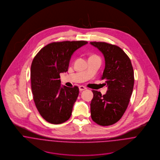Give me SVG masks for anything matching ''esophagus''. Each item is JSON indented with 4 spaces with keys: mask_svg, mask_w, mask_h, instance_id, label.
<instances>
[{
    "mask_svg": "<svg viewBox=\"0 0 160 160\" xmlns=\"http://www.w3.org/2000/svg\"><path fill=\"white\" fill-rule=\"evenodd\" d=\"M79 91H84V90L87 89V88H86V87L83 86H79Z\"/></svg>",
    "mask_w": 160,
    "mask_h": 160,
    "instance_id": "esophagus-1",
    "label": "esophagus"
}]
</instances>
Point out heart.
<instances>
[{"mask_svg":"<svg viewBox=\"0 0 160 160\" xmlns=\"http://www.w3.org/2000/svg\"><path fill=\"white\" fill-rule=\"evenodd\" d=\"M93 57H97V56H96V55H92L90 58H93Z\"/></svg>","mask_w":160,"mask_h":160,"instance_id":"obj_1","label":"heart"}]
</instances>
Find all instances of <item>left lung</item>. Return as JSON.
<instances>
[{"mask_svg":"<svg viewBox=\"0 0 160 160\" xmlns=\"http://www.w3.org/2000/svg\"><path fill=\"white\" fill-rule=\"evenodd\" d=\"M90 44L104 56L105 67L101 79L108 87L103 95L92 91L91 118L100 126H110L121 118L128 108L134 84V70L130 58L118 46L103 42Z\"/></svg>","mask_w":160,"mask_h":160,"instance_id":"1","label":"left lung"}]
</instances>
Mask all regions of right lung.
<instances>
[{"instance_id":"right-lung-1","label":"right lung","mask_w":160,"mask_h":160,"mask_svg":"<svg viewBox=\"0 0 160 160\" xmlns=\"http://www.w3.org/2000/svg\"><path fill=\"white\" fill-rule=\"evenodd\" d=\"M88 43L84 41L52 42L43 47L32 60L31 82L33 99L41 116L50 123H63L71 115L79 88L61 86L60 74L68 71L73 53Z\"/></svg>"}]
</instances>
